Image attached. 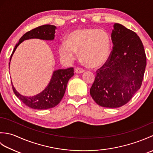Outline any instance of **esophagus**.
I'll return each mask as SVG.
<instances>
[{"mask_svg":"<svg viewBox=\"0 0 153 153\" xmlns=\"http://www.w3.org/2000/svg\"><path fill=\"white\" fill-rule=\"evenodd\" d=\"M84 70L82 69V68H75V72L76 74H82L84 72Z\"/></svg>","mask_w":153,"mask_h":153,"instance_id":"1","label":"esophagus"}]
</instances>
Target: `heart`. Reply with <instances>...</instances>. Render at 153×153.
I'll use <instances>...</instances> for the list:
<instances>
[{"mask_svg":"<svg viewBox=\"0 0 153 153\" xmlns=\"http://www.w3.org/2000/svg\"><path fill=\"white\" fill-rule=\"evenodd\" d=\"M111 49V39L105 31L96 28H83L71 31L66 41L58 46L62 59L72 62L80 56L85 62L93 68L102 66L108 59Z\"/></svg>","mask_w":153,"mask_h":153,"instance_id":"b5f03b06","label":"heart"}]
</instances>
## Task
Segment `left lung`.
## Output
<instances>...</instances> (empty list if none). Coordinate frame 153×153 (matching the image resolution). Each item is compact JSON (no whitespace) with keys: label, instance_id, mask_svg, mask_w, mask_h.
<instances>
[{"label":"left lung","instance_id":"obj_1","mask_svg":"<svg viewBox=\"0 0 153 153\" xmlns=\"http://www.w3.org/2000/svg\"><path fill=\"white\" fill-rule=\"evenodd\" d=\"M113 49L108 61L97 71L90 95L102 107L126 105L140 89L147 60L143 45L135 32L114 24Z\"/></svg>","mask_w":153,"mask_h":153}]
</instances>
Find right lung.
<instances>
[{"mask_svg":"<svg viewBox=\"0 0 153 153\" xmlns=\"http://www.w3.org/2000/svg\"><path fill=\"white\" fill-rule=\"evenodd\" d=\"M56 28V26L53 25H43L25 33L19 39L18 43L16 45L14 50H13L10 58L9 68L13 54H14L16 48L23 41L31 39L53 41L54 39ZM74 75L73 68L54 70L46 88L43 91L38 93L37 95L32 97H27L21 95L14 88L12 82L11 83L13 91L16 96L23 103H24L25 105L31 108L45 110L53 108L60 103L64 95L65 91H66L68 81Z\"/></svg>","mask_w":153,"mask_h":153,"instance_id":"obj_1","label":"right lung"}]
</instances>
